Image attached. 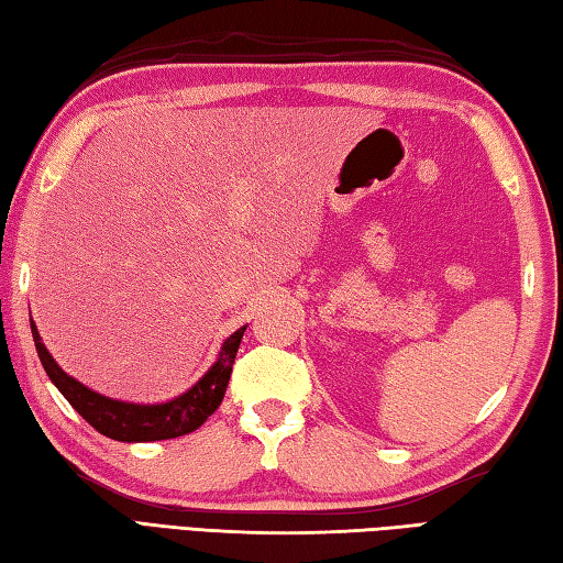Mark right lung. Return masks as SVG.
Returning a JSON list of instances; mask_svg holds the SVG:
<instances>
[{"label": "right lung", "mask_w": 563, "mask_h": 563, "mask_svg": "<svg viewBox=\"0 0 563 563\" xmlns=\"http://www.w3.org/2000/svg\"><path fill=\"white\" fill-rule=\"evenodd\" d=\"M246 327L236 329L232 336H227L222 349L214 357V363L208 367L194 387L186 389L178 397L159 404H135L106 397V394L93 391L91 387L81 385L79 379L67 375L63 367L55 363L51 351L38 333V327L31 319V333L35 351H38L41 363L47 377L59 389V394L71 404L84 421L99 430L101 435L121 442H152V440H169L186 433H194L196 428L208 421V416L218 411V406L224 399L227 385H230L232 365L242 343Z\"/></svg>", "instance_id": "add662e5"}]
</instances>
